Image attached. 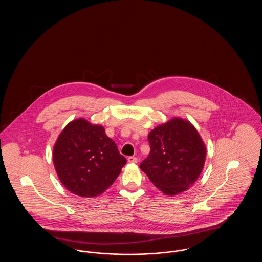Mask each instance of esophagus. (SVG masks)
Listing matches in <instances>:
<instances>
[{"mask_svg": "<svg viewBox=\"0 0 262 262\" xmlns=\"http://www.w3.org/2000/svg\"><path fill=\"white\" fill-rule=\"evenodd\" d=\"M127 161H128V163L136 164V163H137V157H134V156H129V157H127Z\"/></svg>", "mask_w": 262, "mask_h": 262, "instance_id": "1", "label": "esophagus"}]
</instances>
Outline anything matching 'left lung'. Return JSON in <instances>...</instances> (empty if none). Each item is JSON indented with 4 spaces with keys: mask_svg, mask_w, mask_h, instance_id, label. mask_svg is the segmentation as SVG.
I'll return each instance as SVG.
<instances>
[{
    "mask_svg": "<svg viewBox=\"0 0 262 262\" xmlns=\"http://www.w3.org/2000/svg\"><path fill=\"white\" fill-rule=\"evenodd\" d=\"M150 153L139 165L152 184L167 195L191 187L202 172L206 149L196 128L174 118L148 135Z\"/></svg>",
    "mask_w": 262,
    "mask_h": 262,
    "instance_id": "obj_1",
    "label": "left lung"
}]
</instances>
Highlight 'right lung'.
<instances>
[{"label":"right lung","mask_w":262,"mask_h":262,"mask_svg":"<svg viewBox=\"0 0 262 262\" xmlns=\"http://www.w3.org/2000/svg\"><path fill=\"white\" fill-rule=\"evenodd\" d=\"M53 162L68 190L81 198H94L112 186L126 159L102 125L77 119L58 137Z\"/></svg>","instance_id":"obj_1"}]
</instances>
